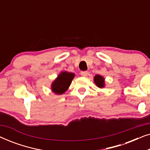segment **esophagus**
Wrapping results in <instances>:
<instances>
[{
	"label": "esophagus",
	"mask_w": 150,
	"mask_h": 150,
	"mask_svg": "<svg viewBox=\"0 0 150 150\" xmlns=\"http://www.w3.org/2000/svg\"><path fill=\"white\" fill-rule=\"evenodd\" d=\"M87 74H88V72L87 71H83L81 72V75L82 76L85 77V76H87Z\"/></svg>",
	"instance_id": "1"
}]
</instances>
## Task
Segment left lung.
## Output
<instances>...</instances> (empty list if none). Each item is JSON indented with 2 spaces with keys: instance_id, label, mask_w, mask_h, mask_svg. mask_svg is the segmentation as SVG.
Here are the masks:
<instances>
[{
  "instance_id": "8db88e82",
  "label": "left lung",
  "mask_w": 150,
  "mask_h": 150,
  "mask_svg": "<svg viewBox=\"0 0 150 150\" xmlns=\"http://www.w3.org/2000/svg\"><path fill=\"white\" fill-rule=\"evenodd\" d=\"M94 83L96 85H97V87H98L99 88H103L104 87V85H105V84H104V77H102V76L100 75H96L95 76H94Z\"/></svg>"
}]
</instances>
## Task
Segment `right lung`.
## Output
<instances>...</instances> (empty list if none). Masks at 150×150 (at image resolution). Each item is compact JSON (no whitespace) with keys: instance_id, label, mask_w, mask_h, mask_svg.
<instances>
[{"instance_id":"1","label":"right lung","mask_w":150,"mask_h":150,"mask_svg":"<svg viewBox=\"0 0 150 150\" xmlns=\"http://www.w3.org/2000/svg\"><path fill=\"white\" fill-rule=\"evenodd\" d=\"M75 74L74 73L62 71L51 85V89L52 92L57 95L64 93L72 81Z\"/></svg>"}]
</instances>
